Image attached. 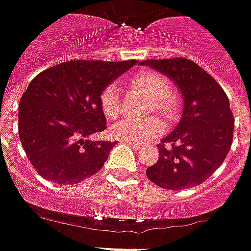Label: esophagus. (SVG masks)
<instances>
[{"label": "esophagus", "instance_id": "esophagus-1", "mask_svg": "<svg viewBox=\"0 0 251 251\" xmlns=\"http://www.w3.org/2000/svg\"><path fill=\"white\" fill-rule=\"evenodd\" d=\"M125 143H127V144H130V146L133 147L134 150H140V149H143L142 144H137V143H130V142H125Z\"/></svg>", "mask_w": 251, "mask_h": 251}]
</instances>
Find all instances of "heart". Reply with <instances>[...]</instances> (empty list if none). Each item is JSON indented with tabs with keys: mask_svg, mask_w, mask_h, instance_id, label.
<instances>
[{
	"mask_svg": "<svg viewBox=\"0 0 251 251\" xmlns=\"http://www.w3.org/2000/svg\"><path fill=\"white\" fill-rule=\"evenodd\" d=\"M132 90L142 93L150 99V111H155L164 117L171 118L176 112L177 102L171 96V82L160 72L147 71L134 75L130 79ZM100 105L105 117L114 119L121 114V91L117 84L111 83L104 87L100 94ZM165 130V124L160 118L151 117L146 119H122L111 127V136L130 143L150 142Z\"/></svg>",
	"mask_w": 251,
	"mask_h": 251,
	"instance_id": "1",
	"label": "heart"
}]
</instances>
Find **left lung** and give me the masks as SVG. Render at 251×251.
Listing matches in <instances>:
<instances>
[{"label":"left lung","mask_w":251,"mask_h":251,"mask_svg":"<svg viewBox=\"0 0 251 251\" xmlns=\"http://www.w3.org/2000/svg\"><path fill=\"white\" fill-rule=\"evenodd\" d=\"M167 75L183 96L182 119L158 147V161L146 169L162 189L201 185L226 158L233 139V114L224 89L211 75L187 58L140 62Z\"/></svg>","instance_id":"8db88e82"}]
</instances>
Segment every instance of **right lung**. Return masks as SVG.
<instances>
[{
    "mask_svg": "<svg viewBox=\"0 0 251 251\" xmlns=\"http://www.w3.org/2000/svg\"><path fill=\"white\" fill-rule=\"evenodd\" d=\"M137 61H68L39 74L19 102V139L40 176L76 185L102 168L114 142L89 140L107 121L100 94Z\"/></svg>",
    "mask_w": 251,
    "mask_h": 251,
    "instance_id": "right-lung-1",
    "label": "right lung"
}]
</instances>
